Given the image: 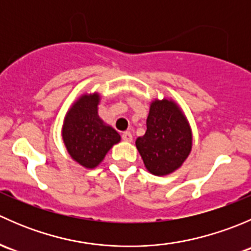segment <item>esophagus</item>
I'll list each match as a JSON object with an SVG mask.
<instances>
[{
    "instance_id": "obj_1",
    "label": "esophagus",
    "mask_w": 251,
    "mask_h": 251,
    "mask_svg": "<svg viewBox=\"0 0 251 251\" xmlns=\"http://www.w3.org/2000/svg\"><path fill=\"white\" fill-rule=\"evenodd\" d=\"M121 137H123V141L131 142L132 141V133H131L130 131H126V132L123 133V136H121Z\"/></svg>"
}]
</instances>
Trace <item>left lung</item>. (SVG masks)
<instances>
[{
    "instance_id": "8db88e82",
    "label": "left lung",
    "mask_w": 251,
    "mask_h": 251,
    "mask_svg": "<svg viewBox=\"0 0 251 251\" xmlns=\"http://www.w3.org/2000/svg\"><path fill=\"white\" fill-rule=\"evenodd\" d=\"M144 166L155 176H165L181 168L192 149L188 120L174 100L164 98L151 103L147 131L136 140Z\"/></svg>"
}]
</instances>
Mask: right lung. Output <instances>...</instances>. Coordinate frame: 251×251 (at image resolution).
Returning a JSON list of instances; mask_svg holds the SVG:
<instances>
[{
    "label": "right lung",
    "instance_id": "right-lung-1",
    "mask_svg": "<svg viewBox=\"0 0 251 251\" xmlns=\"http://www.w3.org/2000/svg\"><path fill=\"white\" fill-rule=\"evenodd\" d=\"M97 92L82 95L74 102L64 118L62 137L68 153L86 169H95L104 159L120 135L100 118Z\"/></svg>",
    "mask_w": 251,
    "mask_h": 251
}]
</instances>
